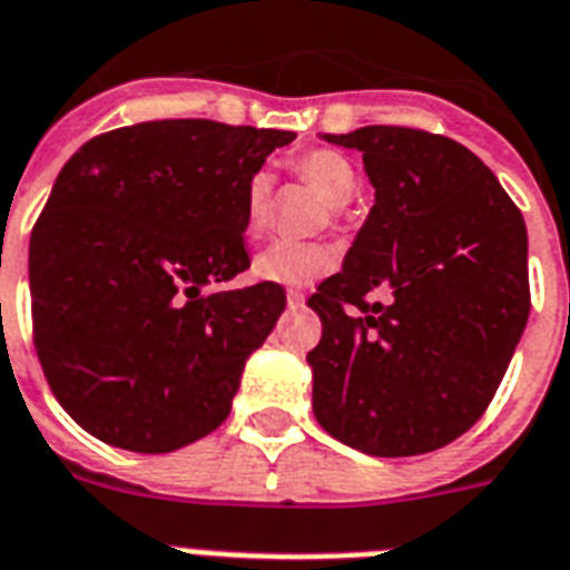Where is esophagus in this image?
I'll return each instance as SVG.
<instances>
[{
    "label": "esophagus",
    "mask_w": 570,
    "mask_h": 570,
    "mask_svg": "<svg viewBox=\"0 0 570 570\" xmlns=\"http://www.w3.org/2000/svg\"><path fill=\"white\" fill-rule=\"evenodd\" d=\"M286 307L293 309H304V293H301V289H289V293H286Z\"/></svg>",
    "instance_id": "34e87169"
}]
</instances>
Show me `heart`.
<instances>
[{
  "instance_id": "b5f03b06",
  "label": "heart",
  "mask_w": 570,
  "mask_h": 570,
  "mask_svg": "<svg viewBox=\"0 0 570 570\" xmlns=\"http://www.w3.org/2000/svg\"><path fill=\"white\" fill-rule=\"evenodd\" d=\"M295 170L324 203L342 208L356 196L358 176L356 167L338 150H309L295 159ZM272 217V176L266 170H255L243 188V234L257 240ZM333 252L322 243H293L277 240L263 248L255 257V275L266 284L277 286H307L333 269Z\"/></svg>"
}]
</instances>
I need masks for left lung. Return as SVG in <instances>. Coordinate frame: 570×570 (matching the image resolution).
<instances>
[{"label": "left lung", "mask_w": 570, "mask_h": 570, "mask_svg": "<svg viewBox=\"0 0 570 570\" xmlns=\"http://www.w3.org/2000/svg\"><path fill=\"white\" fill-rule=\"evenodd\" d=\"M324 138L362 153L374 208L309 298L322 318L307 353L315 420L365 455L434 452L484 414L524 333L528 228L452 138L409 127ZM376 288L389 305L366 301Z\"/></svg>", "instance_id": "1"}]
</instances>
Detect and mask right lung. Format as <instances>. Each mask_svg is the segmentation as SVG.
<instances>
[{"label":"right lung","mask_w":570,"mask_h":570,"mask_svg":"<svg viewBox=\"0 0 570 570\" xmlns=\"http://www.w3.org/2000/svg\"><path fill=\"white\" fill-rule=\"evenodd\" d=\"M295 132L205 118L86 141L31 232L33 344L57 403L109 446L165 455L232 411L246 358L286 307L248 269L243 188Z\"/></svg>","instance_id":"obj_1"}]
</instances>
